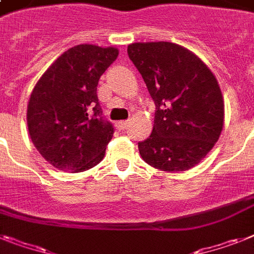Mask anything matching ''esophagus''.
Instances as JSON below:
<instances>
[{
  "label": "esophagus",
  "mask_w": 254,
  "mask_h": 254,
  "mask_svg": "<svg viewBox=\"0 0 254 254\" xmlns=\"http://www.w3.org/2000/svg\"><path fill=\"white\" fill-rule=\"evenodd\" d=\"M127 125V120H123V121H117L116 123V127L119 129V130H123V129H125Z\"/></svg>",
  "instance_id": "obj_1"
}]
</instances>
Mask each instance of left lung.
Returning a JSON list of instances; mask_svg holds the SVG:
<instances>
[{
  "label": "left lung",
  "mask_w": 254,
  "mask_h": 254,
  "mask_svg": "<svg viewBox=\"0 0 254 254\" xmlns=\"http://www.w3.org/2000/svg\"><path fill=\"white\" fill-rule=\"evenodd\" d=\"M127 55L156 111L152 133L138 143L142 159L164 172L199 164L218 140L225 103L217 78L199 57L173 42H137Z\"/></svg>",
  "instance_id": "obj_1"
}]
</instances>
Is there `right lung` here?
I'll use <instances>...</instances> for the list:
<instances>
[{
  "mask_svg": "<svg viewBox=\"0 0 254 254\" xmlns=\"http://www.w3.org/2000/svg\"><path fill=\"white\" fill-rule=\"evenodd\" d=\"M117 55L116 48L77 45L64 51L33 87L27 108L29 135L57 169L84 172L104 157L114 127L102 116L97 86Z\"/></svg>",
  "mask_w": 254,
  "mask_h": 254,
  "instance_id": "add662e5",
  "label": "right lung"
}]
</instances>
